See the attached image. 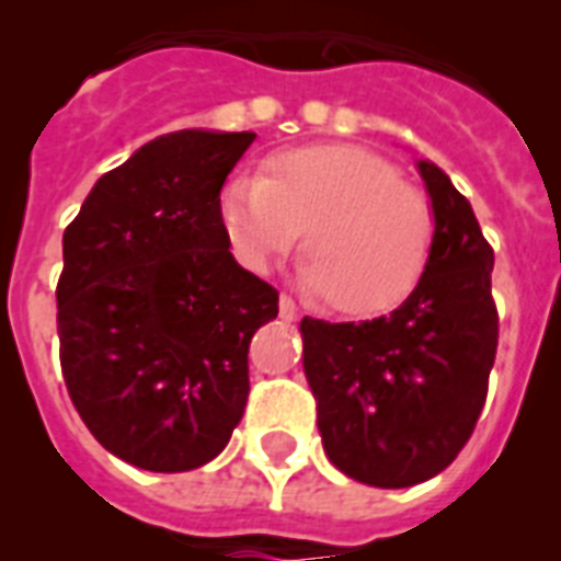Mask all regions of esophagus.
Wrapping results in <instances>:
<instances>
[{"mask_svg":"<svg viewBox=\"0 0 561 561\" xmlns=\"http://www.w3.org/2000/svg\"><path fill=\"white\" fill-rule=\"evenodd\" d=\"M279 314L285 317V320H297L299 317V306L288 297V294H282L279 297Z\"/></svg>","mask_w":561,"mask_h":561,"instance_id":"34e87169","label":"esophagus"}]
</instances>
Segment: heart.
Wrapping results in <instances>:
<instances>
[{
	"instance_id": "heart-1",
	"label": "heart",
	"mask_w": 561,
	"mask_h": 561,
	"mask_svg": "<svg viewBox=\"0 0 561 561\" xmlns=\"http://www.w3.org/2000/svg\"><path fill=\"white\" fill-rule=\"evenodd\" d=\"M220 224L253 271H267L306 232L302 282L343 314L399 306L434 247L425 194L401 183L392 162L352 145L290 148L273 153L267 174L229 178Z\"/></svg>"
}]
</instances>
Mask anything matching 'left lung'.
Wrapping results in <instances>:
<instances>
[{
  "instance_id": "left-lung-1",
  "label": "left lung",
  "mask_w": 561,
  "mask_h": 561,
  "mask_svg": "<svg viewBox=\"0 0 561 561\" xmlns=\"http://www.w3.org/2000/svg\"><path fill=\"white\" fill-rule=\"evenodd\" d=\"M416 169L434 247L410 297L378 320L299 323L325 457L378 489L416 486L451 466L478 425L497 350L495 253L448 174L427 160Z\"/></svg>"
}]
</instances>
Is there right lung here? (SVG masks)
<instances>
[{
  "instance_id": "obj_1",
  "label": "right lung",
  "mask_w": 561,
  "mask_h": 561,
  "mask_svg": "<svg viewBox=\"0 0 561 561\" xmlns=\"http://www.w3.org/2000/svg\"><path fill=\"white\" fill-rule=\"evenodd\" d=\"M255 134L157 136L87 194L64 232L57 337L83 425L118 460L192 471L227 448L253 334L279 294L229 253L220 188Z\"/></svg>"
}]
</instances>
